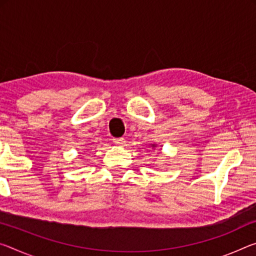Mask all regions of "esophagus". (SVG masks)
Masks as SVG:
<instances>
[{
  "label": "esophagus",
  "mask_w": 256,
  "mask_h": 256,
  "mask_svg": "<svg viewBox=\"0 0 256 256\" xmlns=\"http://www.w3.org/2000/svg\"><path fill=\"white\" fill-rule=\"evenodd\" d=\"M112 141H114V144L120 146V147H123V146H125V142H126L123 138H115V139H112Z\"/></svg>",
  "instance_id": "obj_1"
}]
</instances>
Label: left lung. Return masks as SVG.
<instances>
[{
  "label": "left lung",
  "instance_id": "1",
  "mask_svg": "<svg viewBox=\"0 0 256 256\" xmlns=\"http://www.w3.org/2000/svg\"><path fill=\"white\" fill-rule=\"evenodd\" d=\"M156 146H157V144H150V147H152V149H155V148H156Z\"/></svg>",
  "mask_w": 256,
  "mask_h": 256
}]
</instances>
